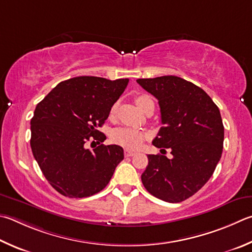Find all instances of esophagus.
I'll return each instance as SVG.
<instances>
[{
  "label": "esophagus",
  "instance_id": "1",
  "mask_svg": "<svg viewBox=\"0 0 252 252\" xmlns=\"http://www.w3.org/2000/svg\"><path fill=\"white\" fill-rule=\"evenodd\" d=\"M134 154H135V152H133V151H129V150H126L125 151L126 157H133Z\"/></svg>",
  "mask_w": 252,
  "mask_h": 252
}]
</instances>
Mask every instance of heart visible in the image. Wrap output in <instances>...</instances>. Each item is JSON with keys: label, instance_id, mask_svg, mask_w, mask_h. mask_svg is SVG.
I'll return each mask as SVG.
<instances>
[{"label": "heart", "instance_id": "heart-1", "mask_svg": "<svg viewBox=\"0 0 252 252\" xmlns=\"http://www.w3.org/2000/svg\"><path fill=\"white\" fill-rule=\"evenodd\" d=\"M135 103L138 104V107L141 109L142 111H144L146 108H148L150 104L154 103L153 100L151 99L149 95L141 94L135 98ZM117 111V103L113 104L110 113L113 116ZM146 139V134L144 132L140 130L133 129V127H118V129L113 130L111 134V140L113 143H116L123 148L129 149V150H136L140 148L142 142Z\"/></svg>", "mask_w": 252, "mask_h": 252}]
</instances>
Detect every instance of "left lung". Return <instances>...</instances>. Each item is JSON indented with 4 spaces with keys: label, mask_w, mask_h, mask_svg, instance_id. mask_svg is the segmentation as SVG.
Segmentation results:
<instances>
[{
    "label": "left lung",
    "mask_w": 252,
    "mask_h": 252,
    "mask_svg": "<svg viewBox=\"0 0 252 252\" xmlns=\"http://www.w3.org/2000/svg\"><path fill=\"white\" fill-rule=\"evenodd\" d=\"M158 100L163 126L153 145L171 149L172 158L149 154L141 175L150 194L167 203H181L212 177L223 144V126L212 98L193 82L176 76L138 79ZM165 151V150H164Z\"/></svg>",
    "instance_id": "left-lung-1"
}]
</instances>
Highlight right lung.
<instances>
[{"mask_svg":"<svg viewBox=\"0 0 252 252\" xmlns=\"http://www.w3.org/2000/svg\"><path fill=\"white\" fill-rule=\"evenodd\" d=\"M129 79L109 80L80 76L59 82L40 101L31 120V148L44 176L58 193L70 198L89 197L110 182L125 155L121 146L99 145L98 131Z\"/></svg>","mask_w":252,"mask_h":252,"instance_id":"obj_1","label":"right lung"}]
</instances>
